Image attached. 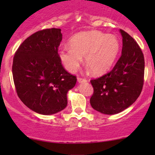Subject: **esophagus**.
Returning a JSON list of instances; mask_svg holds the SVG:
<instances>
[{"instance_id":"esophagus-1","label":"esophagus","mask_w":155,"mask_h":155,"mask_svg":"<svg viewBox=\"0 0 155 155\" xmlns=\"http://www.w3.org/2000/svg\"><path fill=\"white\" fill-rule=\"evenodd\" d=\"M77 80H78V81H79V82H86L87 81V80L86 79H84V78H81V77H78L77 78Z\"/></svg>"}]
</instances>
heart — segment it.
Returning <instances> with one entry per match:
<instances>
[{"label":"heart","instance_id":"b5f03b06","mask_svg":"<svg viewBox=\"0 0 155 155\" xmlns=\"http://www.w3.org/2000/svg\"><path fill=\"white\" fill-rule=\"evenodd\" d=\"M70 47H62L59 58L68 71L74 72L82 61L95 74H101L111 68L120 51V42L115 35L99 31H89L74 35Z\"/></svg>","mask_w":155,"mask_h":155}]
</instances>
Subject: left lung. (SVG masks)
I'll return each mask as SVG.
<instances>
[{
    "label": "left lung",
    "instance_id": "8db88e82",
    "mask_svg": "<svg viewBox=\"0 0 155 155\" xmlns=\"http://www.w3.org/2000/svg\"><path fill=\"white\" fill-rule=\"evenodd\" d=\"M122 55L110 72L90 80L93 94L90 104L96 111L115 114L124 111L139 97L144 81V57L137 42L120 30Z\"/></svg>",
    "mask_w": 155,
    "mask_h": 155
}]
</instances>
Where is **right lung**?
Wrapping results in <instances>:
<instances>
[{"instance_id": "obj_1", "label": "right lung", "mask_w": 155, "mask_h": 155, "mask_svg": "<svg viewBox=\"0 0 155 155\" xmlns=\"http://www.w3.org/2000/svg\"><path fill=\"white\" fill-rule=\"evenodd\" d=\"M62 36L59 28L35 32L14 56L12 74L17 95L27 107L41 114H54L66 107L67 92L76 83V76L64 68L59 58Z\"/></svg>"}]
</instances>
